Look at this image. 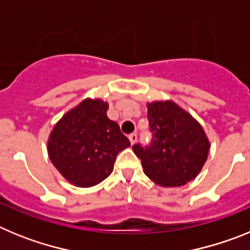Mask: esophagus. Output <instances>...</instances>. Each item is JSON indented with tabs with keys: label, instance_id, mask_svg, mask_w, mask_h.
Returning a JSON list of instances; mask_svg holds the SVG:
<instances>
[{
	"label": "esophagus",
	"instance_id": "34e87169",
	"mask_svg": "<svg viewBox=\"0 0 250 250\" xmlns=\"http://www.w3.org/2000/svg\"><path fill=\"white\" fill-rule=\"evenodd\" d=\"M129 140H130V144L134 145L136 143V140H138V135H136V134H130Z\"/></svg>",
	"mask_w": 250,
	"mask_h": 250
}]
</instances>
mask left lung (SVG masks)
Here are the masks:
<instances>
[{"instance_id":"8db88e82","label":"left lung","mask_w":250,"mask_h":250,"mask_svg":"<svg viewBox=\"0 0 250 250\" xmlns=\"http://www.w3.org/2000/svg\"><path fill=\"white\" fill-rule=\"evenodd\" d=\"M147 119L151 143L132 146L146 176L165 188L182 187L196 178L210 149L202 125L170 100L147 104Z\"/></svg>"}]
</instances>
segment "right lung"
I'll return each mask as SVG.
<instances>
[{"instance_id":"right-lung-1","label":"right lung","mask_w":250,"mask_h":250,"mask_svg":"<svg viewBox=\"0 0 250 250\" xmlns=\"http://www.w3.org/2000/svg\"><path fill=\"white\" fill-rule=\"evenodd\" d=\"M107 109L101 99H85L57 121L48 136L51 163L76 187L103 182L112 173L119 152L130 146L118 124L107 118Z\"/></svg>"}]
</instances>
